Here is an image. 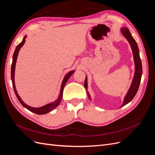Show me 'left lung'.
Masks as SVG:
<instances>
[{"label":"left lung","instance_id":"1","mask_svg":"<svg viewBox=\"0 0 155 155\" xmlns=\"http://www.w3.org/2000/svg\"><path fill=\"white\" fill-rule=\"evenodd\" d=\"M121 32L122 35L125 37L126 39L128 41L130 45L131 49H132L133 51V58H134V77L133 79L132 83H131V85L130 86V88L129 91L127 92L126 95L124 97V101L122 104L120 106V107H122L124 105H127L130 101H131L134 97L135 96L136 94H137L139 85L140 83V81H141V78L142 75V61L141 59H140V52H139V49L138 47V45L137 42L134 40V39L132 35L130 33L129 29L126 27H122L121 28ZM84 87H85L88 97L89 100L92 101L91 97L90 94L88 92V83H87V78L86 76L85 83H84Z\"/></svg>","mask_w":155,"mask_h":155}]
</instances>
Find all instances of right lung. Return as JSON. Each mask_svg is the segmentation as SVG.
Instances as JSON below:
<instances>
[{
  "instance_id": "add662e5",
  "label": "right lung",
  "mask_w": 155,
  "mask_h": 155,
  "mask_svg": "<svg viewBox=\"0 0 155 155\" xmlns=\"http://www.w3.org/2000/svg\"><path fill=\"white\" fill-rule=\"evenodd\" d=\"M26 37H27V35H25L24 37V38H23L21 43L17 46V47L15 50V51H14V54L13 55V60H12V68H11V78H12V84H13V88L14 92H15V95L17 97L18 100L19 101L23 107H25L26 109H27L28 110L34 112V113H35V114H39V115L45 114L48 113V112H51V110H53L54 109H55V108L59 105L60 102H61V101L62 97H63V88H64L65 84L67 83L70 77L74 73L75 70H71V71L68 72L66 75H65V76L64 77V78L63 79L61 85L60 93H59V95L58 96V98L56 100H55L54 102L50 103V104H46L44 106L40 107H30L29 105H28L27 104H26L22 100V99L19 96V95H18V94L17 91V89L15 87V65H16V62H17L18 52H19V50L22 48V46L24 45L25 41H26L25 39L26 38Z\"/></svg>"
}]
</instances>
